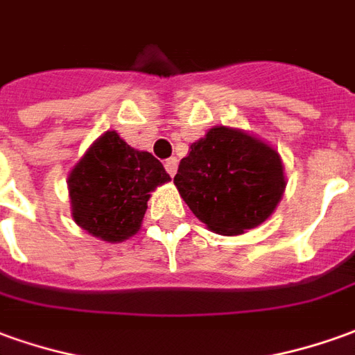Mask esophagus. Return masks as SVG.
<instances>
[{"label": "esophagus", "mask_w": 355, "mask_h": 355, "mask_svg": "<svg viewBox=\"0 0 355 355\" xmlns=\"http://www.w3.org/2000/svg\"><path fill=\"white\" fill-rule=\"evenodd\" d=\"M164 166H166V172L170 173V175H172V178H173V175H175V172H178V158H175V156H172V158H168Z\"/></svg>", "instance_id": "obj_1"}]
</instances>
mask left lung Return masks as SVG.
<instances>
[{
	"label": "left lung",
	"mask_w": 355,
	"mask_h": 355,
	"mask_svg": "<svg viewBox=\"0 0 355 355\" xmlns=\"http://www.w3.org/2000/svg\"><path fill=\"white\" fill-rule=\"evenodd\" d=\"M173 183L193 214L222 236L263 224L286 189L280 154L245 131L224 125L212 127L189 146Z\"/></svg>",
	"instance_id": "left-lung-1"
}]
</instances>
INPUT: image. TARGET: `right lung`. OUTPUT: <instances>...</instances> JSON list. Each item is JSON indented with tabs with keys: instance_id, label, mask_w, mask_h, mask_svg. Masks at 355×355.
Instances as JSON below:
<instances>
[{
	"instance_id": "add662e5",
	"label": "right lung",
	"mask_w": 355,
	"mask_h": 355,
	"mask_svg": "<svg viewBox=\"0 0 355 355\" xmlns=\"http://www.w3.org/2000/svg\"><path fill=\"white\" fill-rule=\"evenodd\" d=\"M166 182L160 160L106 131L69 173L73 220L94 238L125 241L141 228L150 193Z\"/></svg>"
}]
</instances>
